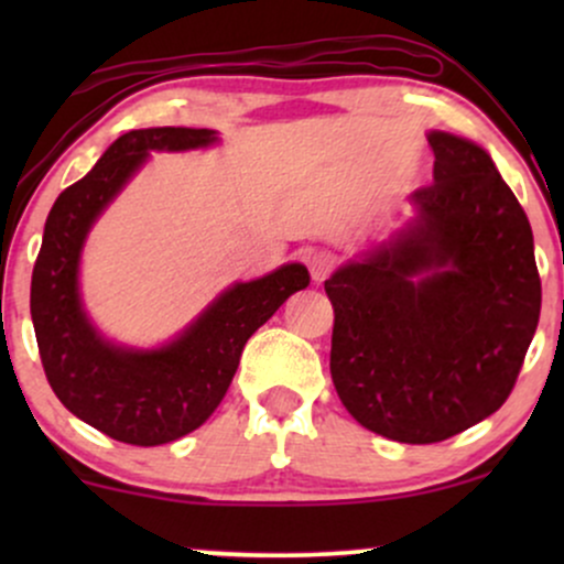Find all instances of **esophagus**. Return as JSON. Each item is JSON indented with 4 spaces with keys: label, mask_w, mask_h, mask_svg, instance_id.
<instances>
[{
    "label": "esophagus",
    "mask_w": 564,
    "mask_h": 564,
    "mask_svg": "<svg viewBox=\"0 0 564 564\" xmlns=\"http://www.w3.org/2000/svg\"><path fill=\"white\" fill-rule=\"evenodd\" d=\"M307 268H310V275H313V281L321 283L334 273L336 257L332 254V251L315 249V251H310V254H307Z\"/></svg>",
    "instance_id": "obj_1"
}]
</instances>
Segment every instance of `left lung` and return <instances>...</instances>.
<instances>
[{
	"mask_svg": "<svg viewBox=\"0 0 564 564\" xmlns=\"http://www.w3.org/2000/svg\"><path fill=\"white\" fill-rule=\"evenodd\" d=\"M419 217L323 286L332 379L358 424L398 443L448 440L514 390L541 315L525 209L475 142L432 132Z\"/></svg>",
	"mask_w": 564,
	"mask_h": 564,
	"instance_id": "1",
	"label": "left lung"
}]
</instances>
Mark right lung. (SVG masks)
Returning <instances> with one entry per match:
<instances>
[{
	"label": "right lung",
	"instance_id": "add662e5",
	"mask_svg": "<svg viewBox=\"0 0 564 564\" xmlns=\"http://www.w3.org/2000/svg\"><path fill=\"white\" fill-rule=\"evenodd\" d=\"M209 142L212 129H132L57 196L44 225L31 275V321L44 377L74 416L119 443L151 448L198 430L228 392L249 336L294 291L310 286L304 264H283L260 281L238 283L180 339L153 352L108 345L89 326L76 283L89 225L148 153Z\"/></svg>",
	"mask_w": 564,
	"mask_h": 564
}]
</instances>
